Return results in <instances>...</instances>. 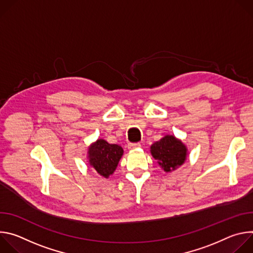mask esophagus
Wrapping results in <instances>:
<instances>
[{
  "instance_id": "esophagus-1",
  "label": "esophagus",
  "mask_w": 253,
  "mask_h": 253,
  "mask_svg": "<svg viewBox=\"0 0 253 253\" xmlns=\"http://www.w3.org/2000/svg\"><path fill=\"white\" fill-rule=\"evenodd\" d=\"M141 147V144L140 143H130L128 144V149L129 150H135Z\"/></svg>"
}]
</instances>
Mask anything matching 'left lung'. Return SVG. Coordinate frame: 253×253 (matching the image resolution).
Masks as SVG:
<instances>
[{
    "instance_id": "1",
    "label": "left lung",
    "mask_w": 253,
    "mask_h": 253,
    "mask_svg": "<svg viewBox=\"0 0 253 253\" xmlns=\"http://www.w3.org/2000/svg\"><path fill=\"white\" fill-rule=\"evenodd\" d=\"M150 153L157 160L159 166L166 173H170L184 164L188 156V149L185 144L174 135H165L152 144Z\"/></svg>"
}]
</instances>
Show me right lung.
<instances>
[{
    "label": "right lung",
    "mask_w": 253,
    "mask_h": 253,
    "mask_svg": "<svg viewBox=\"0 0 253 253\" xmlns=\"http://www.w3.org/2000/svg\"><path fill=\"white\" fill-rule=\"evenodd\" d=\"M123 148L117 144H109L104 139H97L88 147L89 165L102 177L108 179L116 170L123 156Z\"/></svg>",
    "instance_id": "right-lung-1"
}]
</instances>
